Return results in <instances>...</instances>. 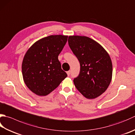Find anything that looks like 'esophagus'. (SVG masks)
<instances>
[{
  "label": "esophagus",
  "mask_w": 135,
  "mask_h": 135,
  "mask_svg": "<svg viewBox=\"0 0 135 135\" xmlns=\"http://www.w3.org/2000/svg\"><path fill=\"white\" fill-rule=\"evenodd\" d=\"M67 74L68 76H70V74H71V71H67Z\"/></svg>",
  "instance_id": "obj_1"
}]
</instances>
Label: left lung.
<instances>
[{
  "label": "left lung",
  "instance_id": "1",
  "mask_svg": "<svg viewBox=\"0 0 135 135\" xmlns=\"http://www.w3.org/2000/svg\"><path fill=\"white\" fill-rule=\"evenodd\" d=\"M68 41L80 64L79 75L74 79L76 88L86 98H96L107 90L112 80L109 55L101 45L88 37L70 36Z\"/></svg>",
  "mask_w": 135,
  "mask_h": 135
}]
</instances>
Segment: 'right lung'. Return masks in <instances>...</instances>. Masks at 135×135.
I'll return each mask as SVG.
<instances>
[{"mask_svg": "<svg viewBox=\"0 0 135 135\" xmlns=\"http://www.w3.org/2000/svg\"><path fill=\"white\" fill-rule=\"evenodd\" d=\"M67 38V36H47L37 41L26 52L22 65L23 78L33 93L47 95L67 76L58 59Z\"/></svg>", "mask_w": 135, "mask_h": 135, "instance_id": "right-lung-1", "label": "right lung"}]
</instances>
